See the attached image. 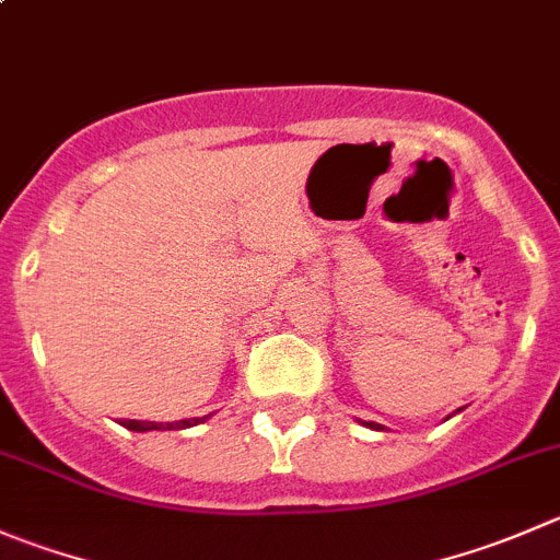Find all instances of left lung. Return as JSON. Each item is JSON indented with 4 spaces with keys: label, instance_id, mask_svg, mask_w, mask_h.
Returning <instances> with one entry per match:
<instances>
[{
    "label": "left lung",
    "instance_id": "1",
    "mask_svg": "<svg viewBox=\"0 0 560 560\" xmlns=\"http://www.w3.org/2000/svg\"><path fill=\"white\" fill-rule=\"evenodd\" d=\"M369 427H374V424H369Z\"/></svg>",
    "mask_w": 560,
    "mask_h": 560
}]
</instances>
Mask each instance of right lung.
Here are the masks:
<instances>
[{
  "mask_svg": "<svg viewBox=\"0 0 560 560\" xmlns=\"http://www.w3.org/2000/svg\"><path fill=\"white\" fill-rule=\"evenodd\" d=\"M208 416L202 418H186V421H175V424H155V421H122V427H128V430L133 432H148V430H186V427H194L199 424V421H205Z\"/></svg>",
  "mask_w": 560,
  "mask_h": 560,
  "instance_id": "1",
  "label": "right lung"
}]
</instances>
